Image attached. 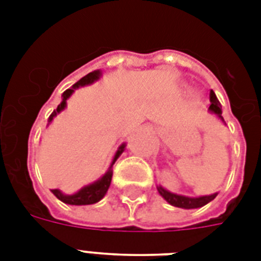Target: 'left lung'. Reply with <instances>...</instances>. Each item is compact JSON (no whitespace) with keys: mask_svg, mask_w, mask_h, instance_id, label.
<instances>
[{"mask_svg":"<svg viewBox=\"0 0 261 261\" xmlns=\"http://www.w3.org/2000/svg\"><path fill=\"white\" fill-rule=\"evenodd\" d=\"M210 102L211 104L208 110H210L213 114L217 115V116L223 122L221 102H219V100L217 98V96H215L214 90H210ZM157 190H159L160 195H161L169 204H172V206L174 207H180V208H187V210H190V208H199V207L204 206V204L211 202V200L217 196V194H213L206 195V196H199V198H188V196H182V195L172 194V192L167 191L161 186L157 187Z\"/></svg>","mask_w":261,"mask_h":261,"instance_id":"obj_1","label":"left lung"}]
</instances>
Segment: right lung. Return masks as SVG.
<instances>
[{"mask_svg":"<svg viewBox=\"0 0 261 261\" xmlns=\"http://www.w3.org/2000/svg\"><path fill=\"white\" fill-rule=\"evenodd\" d=\"M100 75H101V71L100 70H94L89 74H87L85 77L80 80L79 83H75L70 89H66L63 92L62 94V101L57 107V110H54V112L50 115V118H48V123L53 122V119L57 116V115L61 112V111L65 110V107H66V101L67 98L70 97L73 92H74L77 88L80 87H85V85H89V84H93L94 81H97L100 79ZM124 147L126 145L122 143L119 149L116 150L114 155V160H112V163H111L110 168H108V171L106 173L102 174L101 177L96 180L94 182L89 184V186L83 187L79 192H75L73 195H65L62 194L59 190H51V192L59 199V200H62L63 203H66V204H74V206H83V204H93V203H97L98 200H101L104 198V195L107 194V191L110 188L111 180H112V165L115 164V161L118 160V157L122 154L123 151H124Z\"/></svg>","mask_w":261,"mask_h":261,"instance_id":"1","label":"right lung"}]
</instances>
